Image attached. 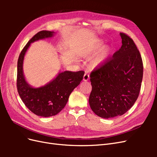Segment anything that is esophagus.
I'll use <instances>...</instances> for the list:
<instances>
[{"label":"esophagus","instance_id":"obj_1","mask_svg":"<svg viewBox=\"0 0 157 157\" xmlns=\"http://www.w3.org/2000/svg\"><path fill=\"white\" fill-rule=\"evenodd\" d=\"M89 78H90L89 75L87 73H85L83 76V80L84 81H87V80H88Z\"/></svg>","mask_w":157,"mask_h":157}]
</instances>
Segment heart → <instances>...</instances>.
<instances>
[{
  "label": "heart",
  "mask_w": 157,
  "mask_h": 157,
  "mask_svg": "<svg viewBox=\"0 0 157 157\" xmlns=\"http://www.w3.org/2000/svg\"><path fill=\"white\" fill-rule=\"evenodd\" d=\"M103 46V42L99 40L87 47L84 50L83 54L86 57L92 56L101 50V52L92 60V65L94 67H98V66L105 63L111 53L112 50L110 47H106L102 50Z\"/></svg>",
  "instance_id": "b5f03b06"
}]
</instances>
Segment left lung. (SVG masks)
I'll return each instance as SVG.
<instances>
[{
    "label": "left lung",
    "mask_w": 157,
    "mask_h": 157,
    "mask_svg": "<svg viewBox=\"0 0 157 157\" xmlns=\"http://www.w3.org/2000/svg\"><path fill=\"white\" fill-rule=\"evenodd\" d=\"M122 46L113 57L92 71L89 104L93 112L104 118L121 116L138 98L144 66L134 40L121 33Z\"/></svg>",
    "instance_id": "left-lung-1"
}]
</instances>
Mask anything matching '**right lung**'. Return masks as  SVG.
I'll return each mask as SVG.
<instances>
[{"instance_id":"add662e5","label":"right lung","mask_w":157,"mask_h":157,"mask_svg":"<svg viewBox=\"0 0 157 157\" xmlns=\"http://www.w3.org/2000/svg\"><path fill=\"white\" fill-rule=\"evenodd\" d=\"M54 32L41 31L33 36L21 52L17 61V89L25 106L36 115L44 117L54 116L65 107L73 90L83 78L84 72L66 71L45 86L33 88L27 82L23 75V63L24 56L31 43L53 36Z\"/></svg>"}]
</instances>
